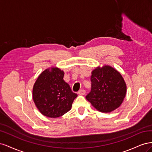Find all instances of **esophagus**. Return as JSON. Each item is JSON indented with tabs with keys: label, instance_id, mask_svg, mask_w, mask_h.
<instances>
[{
	"label": "esophagus",
	"instance_id": "obj_1",
	"mask_svg": "<svg viewBox=\"0 0 152 152\" xmlns=\"http://www.w3.org/2000/svg\"><path fill=\"white\" fill-rule=\"evenodd\" d=\"M78 94L80 95H84L86 94V91L84 89H80L78 91Z\"/></svg>",
	"mask_w": 152,
	"mask_h": 152
}]
</instances>
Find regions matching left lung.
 <instances>
[{
    "instance_id": "8db88e82",
    "label": "left lung",
    "mask_w": 152,
    "mask_h": 152,
    "mask_svg": "<svg viewBox=\"0 0 152 152\" xmlns=\"http://www.w3.org/2000/svg\"><path fill=\"white\" fill-rule=\"evenodd\" d=\"M91 73V91L86 99L101 112H111L120 107L127 91L121 73L108 65L96 68Z\"/></svg>"
}]
</instances>
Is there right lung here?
I'll return each mask as SVG.
<instances>
[{"label": "right lung", "instance_id": "right-lung-1", "mask_svg": "<svg viewBox=\"0 0 152 152\" xmlns=\"http://www.w3.org/2000/svg\"><path fill=\"white\" fill-rule=\"evenodd\" d=\"M64 72L54 67L46 69L38 77L33 87V99L44 115L56 118L70 110L77 96L63 80Z\"/></svg>", "mask_w": 152, "mask_h": 152}]
</instances>
